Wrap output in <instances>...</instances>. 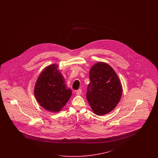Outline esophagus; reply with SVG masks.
I'll return each instance as SVG.
<instances>
[{"instance_id":"obj_1","label":"esophagus","mask_w":158,"mask_h":158,"mask_svg":"<svg viewBox=\"0 0 158 158\" xmlns=\"http://www.w3.org/2000/svg\"><path fill=\"white\" fill-rule=\"evenodd\" d=\"M81 93H82V91H81V89H79L76 91V94L77 96H80V95H81Z\"/></svg>"}]
</instances>
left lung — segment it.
Here are the masks:
<instances>
[{
  "mask_svg": "<svg viewBox=\"0 0 158 158\" xmlns=\"http://www.w3.org/2000/svg\"><path fill=\"white\" fill-rule=\"evenodd\" d=\"M86 98L94 113L105 115L113 110L122 94V86L114 69L105 62L96 63L89 73Z\"/></svg>",
  "mask_w": 158,
  "mask_h": 158,
  "instance_id": "obj_1",
  "label": "left lung"
}]
</instances>
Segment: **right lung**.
Segmentation results:
<instances>
[{
  "label": "right lung",
  "instance_id": "right-lung-1",
  "mask_svg": "<svg viewBox=\"0 0 158 158\" xmlns=\"http://www.w3.org/2000/svg\"><path fill=\"white\" fill-rule=\"evenodd\" d=\"M58 68L57 64L45 68L38 77L34 88V94L39 104L52 112L61 110L72 95V90L67 89L65 78Z\"/></svg>",
  "mask_w": 158,
  "mask_h": 158
}]
</instances>
